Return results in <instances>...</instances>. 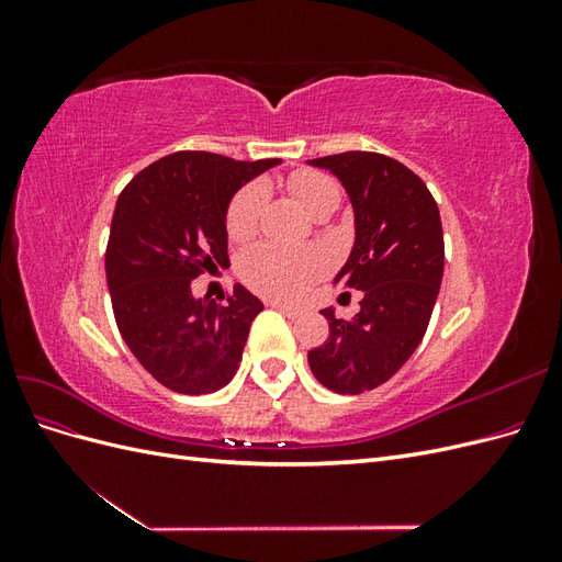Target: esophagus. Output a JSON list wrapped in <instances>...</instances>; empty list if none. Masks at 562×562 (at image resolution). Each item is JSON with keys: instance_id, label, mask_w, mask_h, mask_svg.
Listing matches in <instances>:
<instances>
[{"instance_id": "obj_1", "label": "esophagus", "mask_w": 562, "mask_h": 562, "mask_svg": "<svg viewBox=\"0 0 562 562\" xmlns=\"http://www.w3.org/2000/svg\"><path fill=\"white\" fill-rule=\"evenodd\" d=\"M271 307L279 310L281 314H285L288 318H293V321H297V318H302V316H304V310H300V307H291V304H283V302H271Z\"/></svg>"}]
</instances>
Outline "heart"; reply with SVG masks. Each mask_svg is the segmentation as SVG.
Segmentation results:
<instances>
[{
    "label": "heart",
    "mask_w": 562,
    "mask_h": 562,
    "mask_svg": "<svg viewBox=\"0 0 562 562\" xmlns=\"http://www.w3.org/2000/svg\"><path fill=\"white\" fill-rule=\"evenodd\" d=\"M288 187L314 217L323 213L330 215L339 203V187L326 173L297 171L288 178ZM265 199L267 192L258 182H250L234 194L225 217L232 241H248L258 232ZM321 269L323 262L316 252L291 250L271 244H260L246 250L239 262L241 279L252 291L279 300L297 297L321 274Z\"/></svg>",
    "instance_id": "1"
}]
</instances>
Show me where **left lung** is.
<instances>
[{
	"label": "left lung",
	"mask_w": 562,
	"mask_h": 562,
	"mask_svg": "<svg viewBox=\"0 0 562 562\" xmlns=\"http://www.w3.org/2000/svg\"><path fill=\"white\" fill-rule=\"evenodd\" d=\"M339 178L351 199L356 241L335 283L363 291L351 321L328 307L330 335L312 349L314 378L337 394H363L394 378L427 333L443 279L446 246L427 184L378 151L312 159Z\"/></svg>",
	"instance_id": "obj_1"
}]
</instances>
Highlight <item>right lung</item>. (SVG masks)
<instances>
[{"label":"right lung","mask_w":562,"mask_h":562,"mask_svg":"<svg viewBox=\"0 0 562 562\" xmlns=\"http://www.w3.org/2000/svg\"><path fill=\"white\" fill-rule=\"evenodd\" d=\"M277 164L176 151L143 168L116 199L105 252L116 328L166 389L213 394L239 370L262 302L241 283L225 304L196 300L192 281L229 262V201L241 184Z\"/></svg>","instance_id":"obj_1"}]
</instances>
